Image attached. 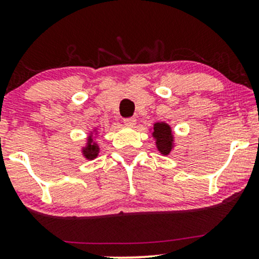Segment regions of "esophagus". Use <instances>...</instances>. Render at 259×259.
Segmentation results:
<instances>
[{"instance_id": "1", "label": "esophagus", "mask_w": 259, "mask_h": 259, "mask_svg": "<svg viewBox=\"0 0 259 259\" xmlns=\"http://www.w3.org/2000/svg\"><path fill=\"white\" fill-rule=\"evenodd\" d=\"M124 124H125L126 126H134L136 124V119L134 117L125 118V119H124Z\"/></svg>"}]
</instances>
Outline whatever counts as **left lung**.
Instances as JSON below:
<instances>
[{"label": "left lung", "instance_id": "8db88e82", "mask_svg": "<svg viewBox=\"0 0 259 259\" xmlns=\"http://www.w3.org/2000/svg\"><path fill=\"white\" fill-rule=\"evenodd\" d=\"M152 136L156 139L157 150L160 153L167 156L174 147V136L171 133V127L167 123H156L153 125Z\"/></svg>", "mask_w": 259, "mask_h": 259}]
</instances>
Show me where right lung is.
<instances>
[{
    "label": "right lung",
    "instance_id": "1",
    "mask_svg": "<svg viewBox=\"0 0 259 259\" xmlns=\"http://www.w3.org/2000/svg\"><path fill=\"white\" fill-rule=\"evenodd\" d=\"M94 133H96V130H94ZM81 151H82V156H84L86 159L92 160L94 158H96L97 156H99L100 147H99V145L96 144V141H94V138H92V133L90 134V136H89L88 142H86V146L82 147Z\"/></svg>",
    "mask_w": 259,
    "mask_h": 259
}]
</instances>
